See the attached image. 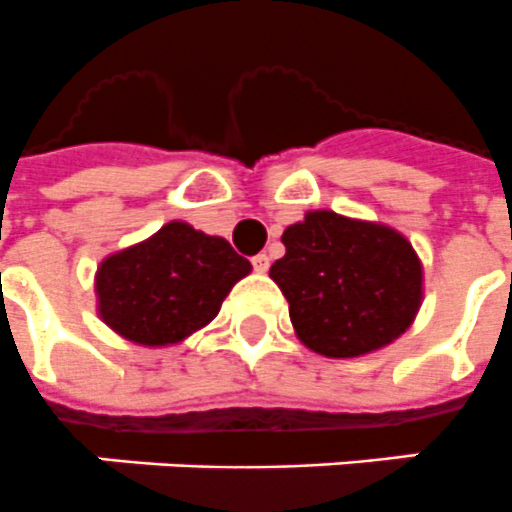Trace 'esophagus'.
Masks as SVG:
<instances>
[{"instance_id":"esophagus-1","label":"esophagus","mask_w":512,"mask_h":512,"mask_svg":"<svg viewBox=\"0 0 512 512\" xmlns=\"http://www.w3.org/2000/svg\"><path fill=\"white\" fill-rule=\"evenodd\" d=\"M253 269H256V272H261V275H264V272H267L269 269V256L267 253H256V256H253Z\"/></svg>"}]
</instances>
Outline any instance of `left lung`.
<instances>
[{"mask_svg":"<svg viewBox=\"0 0 512 512\" xmlns=\"http://www.w3.org/2000/svg\"><path fill=\"white\" fill-rule=\"evenodd\" d=\"M285 256L269 277L288 298L304 346L351 359L396 341L423 301V264L412 243L386 224L335 211H309L282 232Z\"/></svg>","mask_w":512,"mask_h":512,"instance_id":"left-lung-1","label":"left lung"}]
</instances>
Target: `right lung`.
I'll return each instance as SVG.
<instances>
[{
    "mask_svg": "<svg viewBox=\"0 0 512 512\" xmlns=\"http://www.w3.org/2000/svg\"><path fill=\"white\" fill-rule=\"evenodd\" d=\"M248 272L251 261L224 237L169 222L97 267V312L126 341L171 346L214 320Z\"/></svg>",
    "mask_w": 512,
    "mask_h": 512,
    "instance_id": "1",
    "label": "right lung"
}]
</instances>
